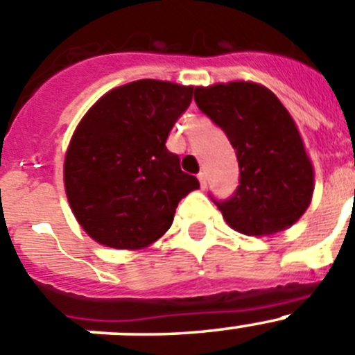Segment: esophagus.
<instances>
[{
	"instance_id": "esophagus-1",
	"label": "esophagus",
	"mask_w": 355,
	"mask_h": 355,
	"mask_svg": "<svg viewBox=\"0 0 355 355\" xmlns=\"http://www.w3.org/2000/svg\"><path fill=\"white\" fill-rule=\"evenodd\" d=\"M198 180H200V184H201V187H207V173H205V171H201L200 175H198Z\"/></svg>"
}]
</instances>
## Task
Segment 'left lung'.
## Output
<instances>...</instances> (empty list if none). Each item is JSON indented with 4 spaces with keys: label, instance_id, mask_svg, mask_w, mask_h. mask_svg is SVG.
<instances>
[{
    "label": "left lung",
    "instance_id": "8db88e82",
    "mask_svg": "<svg viewBox=\"0 0 355 355\" xmlns=\"http://www.w3.org/2000/svg\"><path fill=\"white\" fill-rule=\"evenodd\" d=\"M194 101L236 152L240 185L227 200L210 194L226 223L248 236L293 226L312 201L313 168L286 107L252 82L198 87Z\"/></svg>",
    "mask_w": 355,
    "mask_h": 355
}]
</instances>
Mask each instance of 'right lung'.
Here are the masks:
<instances>
[{"mask_svg":"<svg viewBox=\"0 0 355 355\" xmlns=\"http://www.w3.org/2000/svg\"><path fill=\"white\" fill-rule=\"evenodd\" d=\"M193 87L137 80L107 92L69 141L64 187L85 233L114 248H141L170 230L182 198L200 187L166 148Z\"/></svg>","mask_w":355,"mask_h":355,"instance_id":"right-lung-1","label":"right lung"}]
</instances>
